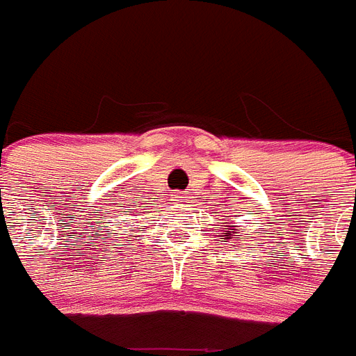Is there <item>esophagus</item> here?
Instances as JSON below:
<instances>
[{"mask_svg": "<svg viewBox=\"0 0 356 356\" xmlns=\"http://www.w3.org/2000/svg\"><path fill=\"white\" fill-rule=\"evenodd\" d=\"M178 198H180V200H187L186 195H180V196H178Z\"/></svg>", "mask_w": 356, "mask_h": 356, "instance_id": "1", "label": "esophagus"}]
</instances>
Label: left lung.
I'll use <instances>...</instances> for the list:
<instances>
[{"label": "left lung", "mask_w": 356, "mask_h": 356, "mask_svg": "<svg viewBox=\"0 0 356 356\" xmlns=\"http://www.w3.org/2000/svg\"><path fill=\"white\" fill-rule=\"evenodd\" d=\"M224 224H227L226 227H224V235H222V238H224V243H229V241H241V235H237V229H235V227L233 226H229V222H224Z\"/></svg>", "instance_id": "obj_1"}]
</instances>
